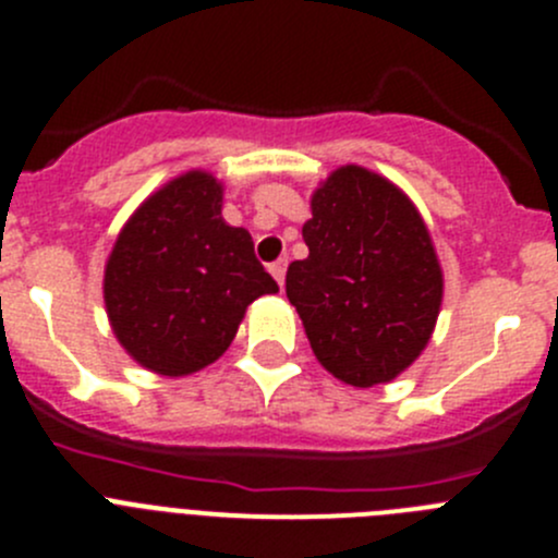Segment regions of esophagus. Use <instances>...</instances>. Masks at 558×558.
<instances>
[{
  "label": "esophagus",
  "mask_w": 558,
  "mask_h": 558,
  "mask_svg": "<svg viewBox=\"0 0 558 558\" xmlns=\"http://www.w3.org/2000/svg\"><path fill=\"white\" fill-rule=\"evenodd\" d=\"M286 267H289V262H286V258H278V262H275V264H269V272H272V278L278 280V286H283Z\"/></svg>",
  "instance_id": "34e87169"
}]
</instances>
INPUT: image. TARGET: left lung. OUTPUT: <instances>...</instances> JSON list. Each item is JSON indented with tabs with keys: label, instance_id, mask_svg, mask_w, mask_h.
<instances>
[{
	"label": "left lung",
	"instance_id": "8db88e82",
	"mask_svg": "<svg viewBox=\"0 0 558 558\" xmlns=\"http://www.w3.org/2000/svg\"><path fill=\"white\" fill-rule=\"evenodd\" d=\"M307 258L286 272L315 359L353 388L391 384L429 345L442 267L408 194L359 165L337 167L311 196Z\"/></svg>",
	"mask_w": 558,
	"mask_h": 558
}]
</instances>
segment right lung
<instances>
[{
    "label": "right lung",
    "instance_id": "add662e5",
    "mask_svg": "<svg viewBox=\"0 0 558 558\" xmlns=\"http://www.w3.org/2000/svg\"><path fill=\"white\" fill-rule=\"evenodd\" d=\"M223 183L189 170L156 189L118 232L105 264V311L123 351L165 378L223 356L247 305L278 283L243 227L221 216Z\"/></svg>",
    "mask_w": 558,
    "mask_h": 558
}]
</instances>
